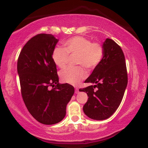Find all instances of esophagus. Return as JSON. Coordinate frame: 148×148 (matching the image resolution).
<instances>
[{
  "label": "esophagus",
  "mask_w": 148,
  "mask_h": 148,
  "mask_svg": "<svg viewBox=\"0 0 148 148\" xmlns=\"http://www.w3.org/2000/svg\"><path fill=\"white\" fill-rule=\"evenodd\" d=\"M75 94H78L79 93V89L77 88H76L75 89Z\"/></svg>",
  "instance_id": "1"
}]
</instances>
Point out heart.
<instances>
[{
    "label": "heart",
    "mask_w": 148,
    "mask_h": 148,
    "mask_svg": "<svg viewBox=\"0 0 148 148\" xmlns=\"http://www.w3.org/2000/svg\"><path fill=\"white\" fill-rule=\"evenodd\" d=\"M66 51L56 48L52 52V60L59 68H64L67 63L69 54H77L76 64L82 65L89 71L97 67L102 62L104 49L100 44L92 42L82 36H75L64 43ZM87 77L86 71L82 66L67 67L60 72L62 82L71 85H77Z\"/></svg>",
    "instance_id": "b5f03b06"
}]
</instances>
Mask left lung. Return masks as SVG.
Wrapping results in <instances>:
<instances>
[{
	"instance_id": "1",
	"label": "left lung",
	"mask_w": 148,
	"mask_h": 148,
	"mask_svg": "<svg viewBox=\"0 0 148 148\" xmlns=\"http://www.w3.org/2000/svg\"><path fill=\"white\" fill-rule=\"evenodd\" d=\"M102 47V62L85 81L94 86L79 89L89 97L83 108L84 113L99 121L109 118L119 108L128 82L125 55L120 46L107 38Z\"/></svg>"
}]
</instances>
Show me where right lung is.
I'll list each match as a JSON object with an SVG mask.
<instances>
[{
  "instance_id": "add662e5",
  "label": "right lung",
  "mask_w": 148,
  "mask_h": 148,
  "mask_svg": "<svg viewBox=\"0 0 148 148\" xmlns=\"http://www.w3.org/2000/svg\"><path fill=\"white\" fill-rule=\"evenodd\" d=\"M58 41L52 34H38L25 44L17 60L23 102L32 116L44 125L56 124L64 119L75 92L71 85L58 83L52 60Z\"/></svg>"
}]
</instances>
